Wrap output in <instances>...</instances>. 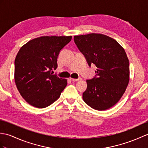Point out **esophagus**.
Returning a JSON list of instances; mask_svg holds the SVG:
<instances>
[{
    "label": "esophagus",
    "instance_id": "1",
    "mask_svg": "<svg viewBox=\"0 0 148 148\" xmlns=\"http://www.w3.org/2000/svg\"><path fill=\"white\" fill-rule=\"evenodd\" d=\"M81 78H78V79H73V78H70V80L73 81V82H75V81H79L81 80Z\"/></svg>",
    "mask_w": 148,
    "mask_h": 148
}]
</instances>
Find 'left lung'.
<instances>
[{"instance_id":"8db88e82","label":"left lung","mask_w":148,"mask_h":148,"mask_svg":"<svg viewBox=\"0 0 148 148\" xmlns=\"http://www.w3.org/2000/svg\"><path fill=\"white\" fill-rule=\"evenodd\" d=\"M74 40L88 66L97 67L95 76L86 80L82 98L97 110L110 108L121 98L129 81V62L124 49L101 34L74 36Z\"/></svg>"}]
</instances>
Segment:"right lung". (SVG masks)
<instances>
[{"label":"right lung","mask_w":148,"mask_h":148,"mask_svg":"<svg viewBox=\"0 0 148 148\" xmlns=\"http://www.w3.org/2000/svg\"><path fill=\"white\" fill-rule=\"evenodd\" d=\"M72 36H42L21 48L14 62L17 88L29 104L37 108L49 106L59 98L67 80L53 74L60 51Z\"/></svg>","instance_id":"obj_1"}]
</instances>
